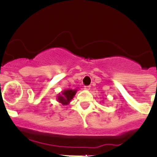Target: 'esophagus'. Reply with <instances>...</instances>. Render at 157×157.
I'll list each match as a JSON object with an SVG mask.
<instances>
[{"label": "esophagus", "mask_w": 157, "mask_h": 157, "mask_svg": "<svg viewBox=\"0 0 157 157\" xmlns=\"http://www.w3.org/2000/svg\"><path fill=\"white\" fill-rule=\"evenodd\" d=\"M84 88H85V90H90V86H86Z\"/></svg>", "instance_id": "obj_1"}]
</instances>
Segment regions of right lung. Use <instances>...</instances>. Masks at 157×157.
<instances>
[{
  "instance_id": "add662e5",
  "label": "right lung",
  "mask_w": 157,
  "mask_h": 157,
  "mask_svg": "<svg viewBox=\"0 0 157 157\" xmlns=\"http://www.w3.org/2000/svg\"><path fill=\"white\" fill-rule=\"evenodd\" d=\"M78 90H71V89H67L61 92V94H59L56 98V101L59 103L62 104L63 105H67L70 104L71 101L73 99L75 94L77 93Z\"/></svg>"
}]
</instances>
